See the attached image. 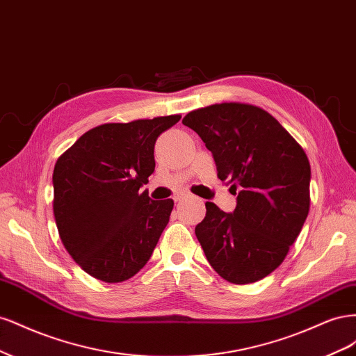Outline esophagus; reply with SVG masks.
I'll return each mask as SVG.
<instances>
[{
    "mask_svg": "<svg viewBox=\"0 0 356 356\" xmlns=\"http://www.w3.org/2000/svg\"><path fill=\"white\" fill-rule=\"evenodd\" d=\"M186 197H188V195H186V193H178V195L174 196V202H181V200H184Z\"/></svg>",
    "mask_w": 356,
    "mask_h": 356,
    "instance_id": "obj_1",
    "label": "esophagus"
}]
</instances>
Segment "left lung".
I'll return each mask as SVG.
<instances>
[{"label":"left lung","instance_id":"obj_1","mask_svg":"<svg viewBox=\"0 0 356 356\" xmlns=\"http://www.w3.org/2000/svg\"><path fill=\"white\" fill-rule=\"evenodd\" d=\"M182 124L202 138L218 178L238 196L233 212L207 202V217L195 230L203 252L225 281H260L282 264L307 218V156L273 115L254 105L204 106Z\"/></svg>","mask_w":356,"mask_h":356}]
</instances>
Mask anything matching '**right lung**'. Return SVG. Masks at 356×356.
I'll list each match as a JSON object with an SVG mask.
<instances>
[{"mask_svg":"<svg viewBox=\"0 0 356 356\" xmlns=\"http://www.w3.org/2000/svg\"><path fill=\"white\" fill-rule=\"evenodd\" d=\"M181 115L90 129L53 170V212L60 241L86 273L117 284L147 264L174 200L139 193L156 168L157 138Z\"/></svg>","mask_w":356,"mask_h":356,"instance_id":"add662e5","label":"right lung"}]
</instances>
